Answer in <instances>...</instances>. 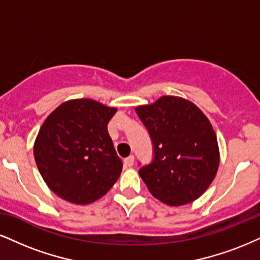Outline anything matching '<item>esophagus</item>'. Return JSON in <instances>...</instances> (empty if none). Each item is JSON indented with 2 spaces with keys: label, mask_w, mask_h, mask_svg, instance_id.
<instances>
[{
  "label": "esophagus",
  "mask_w": 260,
  "mask_h": 260,
  "mask_svg": "<svg viewBox=\"0 0 260 260\" xmlns=\"http://www.w3.org/2000/svg\"><path fill=\"white\" fill-rule=\"evenodd\" d=\"M134 160H135V158H134V155H129L127 158L124 159V164L125 166H127V168H131V166L134 165Z\"/></svg>",
  "instance_id": "obj_1"
}]
</instances>
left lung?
<instances>
[{"instance_id":"left-lung-1","label":"left lung","mask_w":260,"mask_h":260,"mask_svg":"<svg viewBox=\"0 0 260 260\" xmlns=\"http://www.w3.org/2000/svg\"><path fill=\"white\" fill-rule=\"evenodd\" d=\"M154 146V159L139 174L153 197L169 206L200 198L216 177L219 147L216 133L197 105L165 95L135 108Z\"/></svg>"}]
</instances>
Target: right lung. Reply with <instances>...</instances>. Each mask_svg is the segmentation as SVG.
<instances>
[{"instance_id": "1", "label": "right lung", "mask_w": 260, "mask_h": 260, "mask_svg": "<svg viewBox=\"0 0 260 260\" xmlns=\"http://www.w3.org/2000/svg\"><path fill=\"white\" fill-rule=\"evenodd\" d=\"M115 112L91 99H75L46 118L34 156L42 178L57 197L76 205L91 204L119 178L123 162L107 130Z\"/></svg>"}]
</instances>
